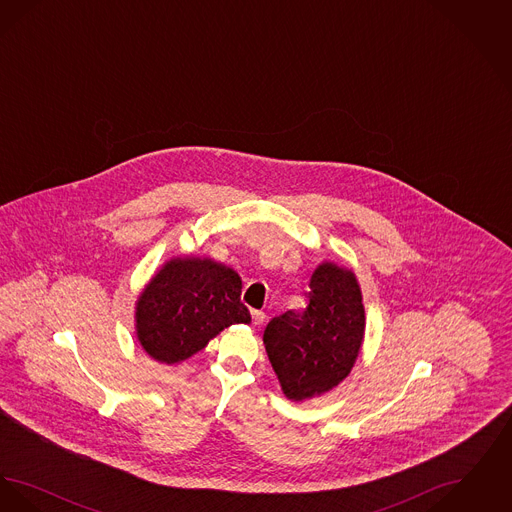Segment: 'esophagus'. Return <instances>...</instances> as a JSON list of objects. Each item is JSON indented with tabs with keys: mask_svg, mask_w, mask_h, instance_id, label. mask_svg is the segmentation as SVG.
<instances>
[{
	"mask_svg": "<svg viewBox=\"0 0 512 512\" xmlns=\"http://www.w3.org/2000/svg\"><path fill=\"white\" fill-rule=\"evenodd\" d=\"M251 318H253V324H255V326H259V324H263V322H265L267 315H265L263 311H251Z\"/></svg>",
	"mask_w": 512,
	"mask_h": 512,
	"instance_id": "esophagus-1",
	"label": "esophagus"
}]
</instances>
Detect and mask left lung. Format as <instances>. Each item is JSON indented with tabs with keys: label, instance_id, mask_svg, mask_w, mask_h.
I'll return each mask as SVG.
<instances>
[{
	"label": "left lung",
	"instance_id": "1",
	"mask_svg": "<svg viewBox=\"0 0 512 512\" xmlns=\"http://www.w3.org/2000/svg\"><path fill=\"white\" fill-rule=\"evenodd\" d=\"M309 288L305 311L272 318L263 336L280 388L293 403L334 390L365 340L363 293L353 270L322 261Z\"/></svg>",
	"mask_w": 512,
	"mask_h": 512
}]
</instances>
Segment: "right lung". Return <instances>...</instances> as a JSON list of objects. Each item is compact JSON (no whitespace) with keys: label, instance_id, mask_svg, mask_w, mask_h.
<instances>
[{"label":"right lung","instance_id":"1","mask_svg":"<svg viewBox=\"0 0 512 512\" xmlns=\"http://www.w3.org/2000/svg\"><path fill=\"white\" fill-rule=\"evenodd\" d=\"M242 278L209 257H172L136 301V338L147 355L176 365L232 324H249Z\"/></svg>","mask_w":512,"mask_h":512}]
</instances>
